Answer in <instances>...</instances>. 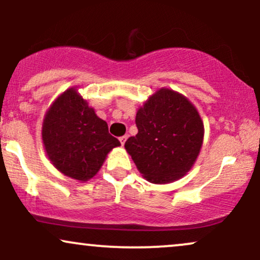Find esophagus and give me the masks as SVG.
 Segmentation results:
<instances>
[{
  "label": "esophagus",
  "mask_w": 260,
  "mask_h": 260,
  "mask_svg": "<svg viewBox=\"0 0 260 260\" xmlns=\"http://www.w3.org/2000/svg\"><path fill=\"white\" fill-rule=\"evenodd\" d=\"M127 138H128L127 136H122V137H120V142H121V144H122V145H124V143H126Z\"/></svg>",
  "instance_id": "34e87169"
}]
</instances>
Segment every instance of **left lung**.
<instances>
[{"label": "left lung", "mask_w": 260, "mask_h": 260, "mask_svg": "<svg viewBox=\"0 0 260 260\" xmlns=\"http://www.w3.org/2000/svg\"><path fill=\"white\" fill-rule=\"evenodd\" d=\"M138 133L124 148L138 171L155 184L183 177L196 164L204 139V123L184 95L160 88L137 111Z\"/></svg>", "instance_id": "left-lung-1"}]
</instances>
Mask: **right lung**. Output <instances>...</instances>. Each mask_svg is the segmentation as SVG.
Masks as SVG:
<instances>
[{
    "label": "right lung",
    "mask_w": 260,
    "mask_h": 260,
    "mask_svg": "<svg viewBox=\"0 0 260 260\" xmlns=\"http://www.w3.org/2000/svg\"><path fill=\"white\" fill-rule=\"evenodd\" d=\"M41 137L52 165L80 182L94 177L107 154L121 145L74 86L58 95L45 113Z\"/></svg>",
    "instance_id": "1"
}]
</instances>
